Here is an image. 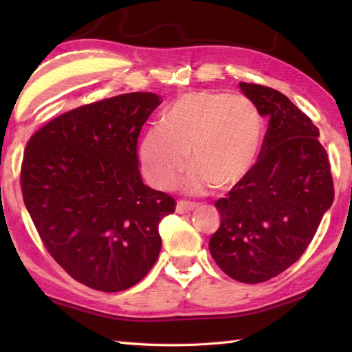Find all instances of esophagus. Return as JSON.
Segmentation results:
<instances>
[{
	"label": "esophagus",
	"instance_id": "1",
	"mask_svg": "<svg viewBox=\"0 0 352 352\" xmlns=\"http://www.w3.org/2000/svg\"><path fill=\"white\" fill-rule=\"evenodd\" d=\"M195 207H197V204H193V203H186V201H178L175 210H177V213L186 214V213H190Z\"/></svg>",
	"mask_w": 352,
	"mask_h": 352
}]
</instances>
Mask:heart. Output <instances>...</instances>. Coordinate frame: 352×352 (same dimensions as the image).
<instances>
[{
  "mask_svg": "<svg viewBox=\"0 0 352 352\" xmlns=\"http://www.w3.org/2000/svg\"><path fill=\"white\" fill-rule=\"evenodd\" d=\"M263 144V119L256 104L242 95L190 92L164 111L142 139L139 159L146 180L169 190L188 168L190 193L207 192L213 184L233 188L250 174Z\"/></svg>",
  "mask_w": 352,
  "mask_h": 352,
  "instance_id": "1",
  "label": "heart"
}]
</instances>
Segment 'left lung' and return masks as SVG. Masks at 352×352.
Wrapping results in <instances>:
<instances>
[{"label": "left lung", "mask_w": 352, "mask_h": 352, "mask_svg": "<svg viewBox=\"0 0 352 352\" xmlns=\"http://www.w3.org/2000/svg\"><path fill=\"white\" fill-rule=\"evenodd\" d=\"M269 125L257 163L214 203L221 226L208 250L241 283L274 278L300 258L334 199L330 162L319 129L286 95L239 83Z\"/></svg>", "instance_id": "8db88e82"}]
</instances>
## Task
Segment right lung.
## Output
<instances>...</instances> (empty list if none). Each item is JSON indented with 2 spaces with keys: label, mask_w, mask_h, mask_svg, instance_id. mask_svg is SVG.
I'll use <instances>...</instances> for the list:
<instances>
[{
  "label": "right lung",
  "mask_w": 352,
  "mask_h": 352,
  "mask_svg": "<svg viewBox=\"0 0 352 352\" xmlns=\"http://www.w3.org/2000/svg\"><path fill=\"white\" fill-rule=\"evenodd\" d=\"M160 96L133 92L52 119L28 140L21 188L45 248L101 292L139 283L160 254L159 222L175 199L144 184L138 138Z\"/></svg>",
  "instance_id": "1"
}]
</instances>
